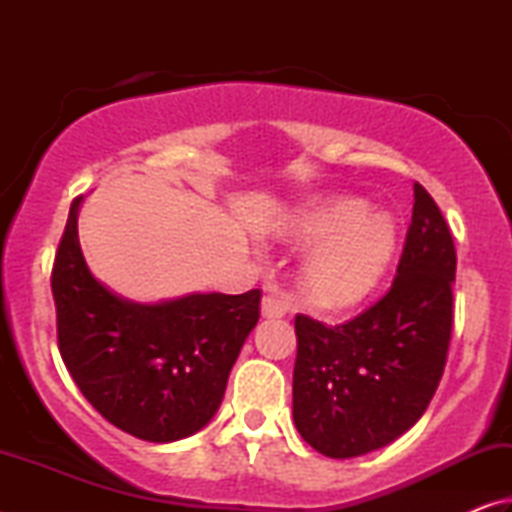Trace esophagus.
I'll return each mask as SVG.
<instances>
[{
	"instance_id": "esophagus-1",
	"label": "esophagus",
	"mask_w": 512,
	"mask_h": 512,
	"mask_svg": "<svg viewBox=\"0 0 512 512\" xmlns=\"http://www.w3.org/2000/svg\"><path fill=\"white\" fill-rule=\"evenodd\" d=\"M287 314V302L275 296H264L262 300V316L264 318H282Z\"/></svg>"
}]
</instances>
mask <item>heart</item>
<instances>
[{"mask_svg": "<svg viewBox=\"0 0 512 512\" xmlns=\"http://www.w3.org/2000/svg\"><path fill=\"white\" fill-rule=\"evenodd\" d=\"M275 237L309 246L300 289L318 309H345L370 296L397 248V223L361 198H327L300 207L275 225Z\"/></svg>", "mask_w": 512, "mask_h": 512, "instance_id": "obj_1", "label": "heart"}]
</instances>
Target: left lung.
I'll return each instance as SVG.
<instances>
[{
    "label": "left lung",
    "instance_id": "obj_1",
    "mask_svg": "<svg viewBox=\"0 0 512 512\" xmlns=\"http://www.w3.org/2000/svg\"><path fill=\"white\" fill-rule=\"evenodd\" d=\"M413 216L391 291L350 323L296 316L293 422L316 452L354 458L386 447L427 411L443 377L456 250L427 189Z\"/></svg>",
    "mask_w": 512,
    "mask_h": 512
}]
</instances>
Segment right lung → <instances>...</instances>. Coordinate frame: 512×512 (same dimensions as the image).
Masks as SVG:
<instances>
[{
    "label": "right lung",
    "instance_id": "obj_1",
    "mask_svg": "<svg viewBox=\"0 0 512 512\" xmlns=\"http://www.w3.org/2000/svg\"><path fill=\"white\" fill-rule=\"evenodd\" d=\"M81 203L83 196L69 207L51 271L60 357L85 400L117 429L149 443L194 436L219 411L262 293L119 296L85 262Z\"/></svg>",
    "mask_w": 512,
    "mask_h": 512
}]
</instances>
